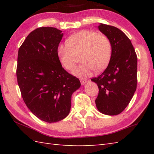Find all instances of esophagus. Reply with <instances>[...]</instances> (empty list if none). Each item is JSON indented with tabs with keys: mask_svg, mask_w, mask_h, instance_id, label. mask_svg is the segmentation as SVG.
<instances>
[{
	"mask_svg": "<svg viewBox=\"0 0 154 154\" xmlns=\"http://www.w3.org/2000/svg\"><path fill=\"white\" fill-rule=\"evenodd\" d=\"M80 81H81V85H84L87 83V80L86 79H80Z\"/></svg>",
	"mask_w": 154,
	"mask_h": 154,
	"instance_id": "esophagus-1",
	"label": "esophagus"
}]
</instances>
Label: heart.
<instances>
[{
    "instance_id": "obj_1",
    "label": "heart",
    "mask_w": 154,
    "mask_h": 154,
    "mask_svg": "<svg viewBox=\"0 0 154 154\" xmlns=\"http://www.w3.org/2000/svg\"><path fill=\"white\" fill-rule=\"evenodd\" d=\"M111 54L112 45L109 39L93 30L78 32L57 48L61 63L68 70L73 69L82 55L83 63L73 71L75 75L81 77L89 76L96 69L103 70L109 63Z\"/></svg>"
}]
</instances>
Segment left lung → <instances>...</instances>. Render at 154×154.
<instances>
[{"label":"left lung","instance_id":"8db88e82","mask_svg":"<svg viewBox=\"0 0 154 154\" xmlns=\"http://www.w3.org/2000/svg\"><path fill=\"white\" fill-rule=\"evenodd\" d=\"M99 30L109 39L112 54L106 69L91 81L99 89L95 103L99 112L117 115L128 105L137 87V55L130 39L112 26L100 24Z\"/></svg>","mask_w":154,"mask_h":154}]
</instances>
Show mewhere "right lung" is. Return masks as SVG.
<instances>
[{
  "label": "right lung",
  "instance_id": "add662e5",
  "mask_svg": "<svg viewBox=\"0 0 154 154\" xmlns=\"http://www.w3.org/2000/svg\"><path fill=\"white\" fill-rule=\"evenodd\" d=\"M62 31L41 27L30 32L20 47L16 77L22 99L31 112L45 122H56L71 109L79 79L65 71L57 55Z\"/></svg>",
  "mask_w": 154,
  "mask_h": 154
}]
</instances>
